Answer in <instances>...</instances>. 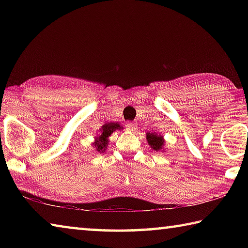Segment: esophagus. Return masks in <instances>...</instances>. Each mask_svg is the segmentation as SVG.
<instances>
[{
  "instance_id": "1",
  "label": "esophagus",
  "mask_w": 248,
  "mask_h": 248,
  "mask_svg": "<svg viewBox=\"0 0 248 248\" xmlns=\"http://www.w3.org/2000/svg\"><path fill=\"white\" fill-rule=\"evenodd\" d=\"M127 128L130 130V131H136V130H137V124L127 123Z\"/></svg>"
}]
</instances>
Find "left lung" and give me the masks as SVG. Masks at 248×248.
<instances>
[{"instance_id":"1","label":"left lung","mask_w":248,"mask_h":248,"mask_svg":"<svg viewBox=\"0 0 248 248\" xmlns=\"http://www.w3.org/2000/svg\"><path fill=\"white\" fill-rule=\"evenodd\" d=\"M146 140H148L150 146L154 151H159L164 148V139L157 133H146Z\"/></svg>"}]
</instances>
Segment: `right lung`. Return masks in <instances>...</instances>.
Wrapping results in <instances>:
<instances>
[{
  "mask_svg": "<svg viewBox=\"0 0 248 248\" xmlns=\"http://www.w3.org/2000/svg\"><path fill=\"white\" fill-rule=\"evenodd\" d=\"M124 129L123 125H120L117 123H109L104 124L100 130V133L98 134L97 138H95V142L93 143L95 150L99 153L105 152V150L107 148L108 144V138L110 137V134L116 131V130Z\"/></svg>",
  "mask_w": 248,
  "mask_h": 248,
  "instance_id": "add662e5",
  "label": "right lung"
}]
</instances>
